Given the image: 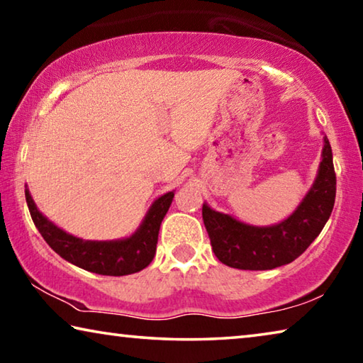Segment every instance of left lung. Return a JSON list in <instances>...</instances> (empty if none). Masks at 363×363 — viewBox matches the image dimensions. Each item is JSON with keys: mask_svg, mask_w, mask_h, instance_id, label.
Here are the masks:
<instances>
[{"mask_svg": "<svg viewBox=\"0 0 363 363\" xmlns=\"http://www.w3.org/2000/svg\"><path fill=\"white\" fill-rule=\"evenodd\" d=\"M314 186L290 218L270 227H255L229 214L201 208L214 255L225 266L242 270H269L296 259L315 240L335 206L336 174L328 139Z\"/></svg>", "mask_w": 363, "mask_h": 363, "instance_id": "left-lung-1", "label": "left lung"}]
</instances>
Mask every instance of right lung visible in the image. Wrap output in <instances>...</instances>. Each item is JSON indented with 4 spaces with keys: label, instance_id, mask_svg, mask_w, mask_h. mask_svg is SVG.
Instances as JSON below:
<instances>
[{
    "label": "right lung",
    "instance_id": "add662e5",
    "mask_svg": "<svg viewBox=\"0 0 363 363\" xmlns=\"http://www.w3.org/2000/svg\"><path fill=\"white\" fill-rule=\"evenodd\" d=\"M173 196L174 192H168L155 200L144 223L130 238L115 242H89L60 230L57 225L48 220L38 211L28 189H26L30 216L49 247L65 261L78 267L94 274L112 275V277L139 272L152 262L157 250L160 224L169 210Z\"/></svg>",
    "mask_w": 363,
    "mask_h": 363
}]
</instances>
